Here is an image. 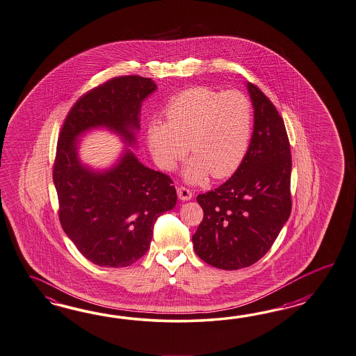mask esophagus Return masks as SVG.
Listing matches in <instances>:
<instances>
[{"mask_svg":"<svg viewBox=\"0 0 356 356\" xmlns=\"http://www.w3.org/2000/svg\"><path fill=\"white\" fill-rule=\"evenodd\" d=\"M177 192H178V197L183 201L191 200L192 196H193L192 191H190V190L186 188V187H179V188L177 190Z\"/></svg>","mask_w":356,"mask_h":356,"instance_id":"34e87169","label":"esophagus"}]
</instances>
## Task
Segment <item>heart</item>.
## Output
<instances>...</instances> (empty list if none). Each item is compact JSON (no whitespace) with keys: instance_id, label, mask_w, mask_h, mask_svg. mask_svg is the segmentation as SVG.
<instances>
[{"instance_id":"heart-1","label":"heart","mask_w":356,"mask_h":356,"mask_svg":"<svg viewBox=\"0 0 356 356\" xmlns=\"http://www.w3.org/2000/svg\"><path fill=\"white\" fill-rule=\"evenodd\" d=\"M253 128L252 103L243 92L192 88L165 108V124L154 122L147 140L156 164L172 170L186 154L187 182L199 183L208 174L223 179L243 163Z\"/></svg>"}]
</instances>
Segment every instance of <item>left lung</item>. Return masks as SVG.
<instances>
[{
    "mask_svg": "<svg viewBox=\"0 0 356 356\" xmlns=\"http://www.w3.org/2000/svg\"><path fill=\"white\" fill-rule=\"evenodd\" d=\"M246 88L254 125L245 157L227 182L196 197L204 218L192 236L195 252L222 270L259 261L292 210V156L283 119L255 85Z\"/></svg>",
    "mask_w": 356,
    "mask_h": 356,
    "instance_id": "8db88e82",
    "label": "left lung"
}]
</instances>
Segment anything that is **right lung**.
Segmentation results:
<instances>
[{
	"label": "right lung",
	"mask_w": 356,
	"mask_h": 356,
	"mask_svg": "<svg viewBox=\"0 0 356 356\" xmlns=\"http://www.w3.org/2000/svg\"><path fill=\"white\" fill-rule=\"evenodd\" d=\"M156 89L147 77H115L82 95L60 130L53 170L59 220L80 253L102 267H127L146 254L156 219L177 204L173 181L130 149L138 147L142 102ZM94 128L110 129L127 146L104 171L78 157V139Z\"/></svg>",
	"instance_id": "right-lung-1"
}]
</instances>
